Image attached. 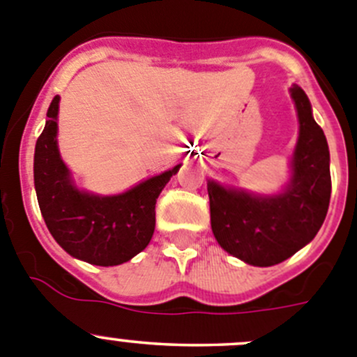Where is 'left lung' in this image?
Wrapping results in <instances>:
<instances>
[{
  "label": "left lung",
  "mask_w": 357,
  "mask_h": 357,
  "mask_svg": "<svg viewBox=\"0 0 357 357\" xmlns=\"http://www.w3.org/2000/svg\"><path fill=\"white\" fill-rule=\"evenodd\" d=\"M299 119L292 176L278 195H254L208 181L211 229L225 252L246 264L268 268L308 245L322 227L331 197L329 148L312 105L299 86L291 88Z\"/></svg>",
  "instance_id": "left-lung-1"
}]
</instances>
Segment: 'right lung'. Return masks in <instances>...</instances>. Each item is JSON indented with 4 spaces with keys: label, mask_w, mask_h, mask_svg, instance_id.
Listing matches in <instances>:
<instances>
[{
    "label": "right lung",
    "mask_w": 357,
    "mask_h": 357,
    "mask_svg": "<svg viewBox=\"0 0 357 357\" xmlns=\"http://www.w3.org/2000/svg\"><path fill=\"white\" fill-rule=\"evenodd\" d=\"M58 109L56 95L35 146V190L45 225L72 257L95 266L123 264L151 241L156 199L181 165L139 183L125 194L102 197L82 192L59 156Z\"/></svg>",
    "instance_id": "add662e5"
}]
</instances>
